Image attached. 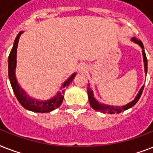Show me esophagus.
Here are the masks:
<instances>
[{
	"mask_svg": "<svg viewBox=\"0 0 153 153\" xmlns=\"http://www.w3.org/2000/svg\"><path fill=\"white\" fill-rule=\"evenodd\" d=\"M87 71V67H86V65L82 64L80 67H79V71L80 72H86Z\"/></svg>",
	"mask_w": 153,
	"mask_h": 153,
	"instance_id": "1",
	"label": "esophagus"
}]
</instances>
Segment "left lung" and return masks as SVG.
Masks as SVG:
<instances>
[{"mask_svg":"<svg viewBox=\"0 0 153 153\" xmlns=\"http://www.w3.org/2000/svg\"><path fill=\"white\" fill-rule=\"evenodd\" d=\"M133 41H134L136 44H138L140 46V48H142V54H143V58H144V62H145V74H147V69H148V61H147V57H146V54H145V51L144 50V45H143L142 42L140 40H137L136 38H133L132 39ZM144 87H145V85L140 88L139 93L137 94V95L135 98V99L133 101V102H129L128 104L126 105H123V106L119 107V106H111V105H106L101 104L99 102H98L95 100V98H94L93 91L90 87V84H88V88H87V93H88V98H89V102H90V105H91V107L93 108L94 110H97V111L102 112V113H104V114H106V113H109V114H114V113H117V114H119L122 111H125L126 109H129L131 107H133L134 105L138 102V100L140 99V96L142 94L143 90H144Z\"/></svg>","mask_w":153,"mask_h":153,"instance_id":"obj_1","label":"left lung"}]
</instances>
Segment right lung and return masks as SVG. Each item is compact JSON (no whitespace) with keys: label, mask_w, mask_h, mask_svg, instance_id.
<instances>
[{"label":"right lung","mask_w":153,"mask_h":153,"mask_svg":"<svg viewBox=\"0 0 153 153\" xmlns=\"http://www.w3.org/2000/svg\"><path fill=\"white\" fill-rule=\"evenodd\" d=\"M22 32H20L17 36L16 37L15 41L13 44V47L10 51V54L8 55V77L10 80L11 86L13 87V92L15 94L16 97L17 98L18 102H20V105L26 109L31 110L33 112H37V113H48L55 109H57L58 107L62 104V100H63V94H64V90L62 91V93L57 94V95L55 96L54 98L50 99L46 102H39V101L34 100L30 98L28 96L25 94V92L20 88L19 86L16 79L15 70L16 65V48H17L18 42H19V38ZM75 74H73L67 81L65 82L64 84L62 85V87H67L69 84L73 81Z\"/></svg>","instance_id":"add662e5"}]
</instances>
